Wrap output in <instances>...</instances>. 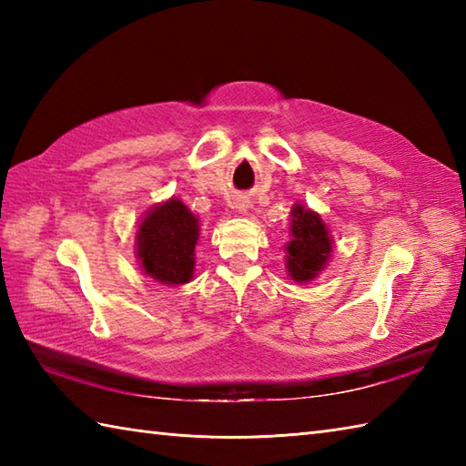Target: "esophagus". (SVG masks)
I'll return each mask as SVG.
<instances>
[{"label":"esophagus","instance_id":"obj_1","mask_svg":"<svg viewBox=\"0 0 466 466\" xmlns=\"http://www.w3.org/2000/svg\"><path fill=\"white\" fill-rule=\"evenodd\" d=\"M246 208H248V206H246L244 202H242V204H238V210H240V212H246Z\"/></svg>","mask_w":466,"mask_h":466}]
</instances>
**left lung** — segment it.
Here are the masks:
<instances>
[{"instance_id":"obj_1","label":"left lung","mask_w":466,"mask_h":466,"mask_svg":"<svg viewBox=\"0 0 466 466\" xmlns=\"http://www.w3.org/2000/svg\"><path fill=\"white\" fill-rule=\"evenodd\" d=\"M290 242H286V272L299 284H309L319 276L334 252L330 228L322 216L304 202H296L290 210Z\"/></svg>"}]
</instances>
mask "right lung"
<instances>
[{
    "label": "right lung",
    "instance_id": "right-lung-1",
    "mask_svg": "<svg viewBox=\"0 0 466 466\" xmlns=\"http://www.w3.org/2000/svg\"><path fill=\"white\" fill-rule=\"evenodd\" d=\"M200 218L180 198L154 204L137 224L136 258L152 280L177 286L194 280Z\"/></svg>",
    "mask_w": 466,
    "mask_h": 466
}]
</instances>
